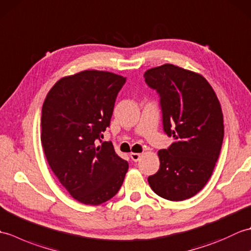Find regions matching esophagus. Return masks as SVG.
<instances>
[{"label": "esophagus", "mask_w": 251, "mask_h": 251, "mask_svg": "<svg viewBox=\"0 0 251 251\" xmlns=\"http://www.w3.org/2000/svg\"><path fill=\"white\" fill-rule=\"evenodd\" d=\"M130 157L134 162H138V161H139V158L141 157V154H139V153H130Z\"/></svg>", "instance_id": "obj_1"}]
</instances>
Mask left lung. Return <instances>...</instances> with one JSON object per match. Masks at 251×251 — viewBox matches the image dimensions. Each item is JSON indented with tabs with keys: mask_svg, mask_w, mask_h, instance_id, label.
Wrapping results in <instances>:
<instances>
[{
	"mask_svg": "<svg viewBox=\"0 0 251 251\" xmlns=\"http://www.w3.org/2000/svg\"><path fill=\"white\" fill-rule=\"evenodd\" d=\"M143 76L159 96L164 132L174 138L158 151L161 165L149 184L165 200L184 201L199 193L214 172L225 136L221 105L201 74L166 63Z\"/></svg>",
	"mask_w": 251,
	"mask_h": 251,
	"instance_id": "obj_1",
	"label": "left lung"
}]
</instances>
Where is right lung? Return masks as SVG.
Listing matches in <instances>:
<instances>
[{
  "label": "right lung",
  "mask_w": 251,
  "mask_h": 251,
  "mask_svg": "<svg viewBox=\"0 0 251 251\" xmlns=\"http://www.w3.org/2000/svg\"><path fill=\"white\" fill-rule=\"evenodd\" d=\"M125 82L111 72L82 71L59 79L42 108L41 141L47 162L73 199L85 205L112 199L128 170L112 142L101 140Z\"/></svg>",
  "instance_id": "add662e5"
}]
</instances>
